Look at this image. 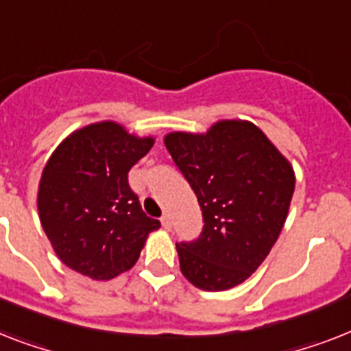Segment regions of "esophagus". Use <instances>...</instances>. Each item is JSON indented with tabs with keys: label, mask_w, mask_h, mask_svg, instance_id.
Listing matches in <instances>:
<instances>
[{
	"label": "esophagus",
	"mask_w": 351,
	"mask_h": 351,
	"mask_svg": "<svg viewBox=\"0 0 351 351\" xmlns=\"http://www.w3.org/2000/svg\"><path fill=\"white\" fill-rule=\"evenodd\" d=\"M160 221H162V225H164V229H167V230L171 229V216L167 215V213L164 216H162Z\"/></svg>",
	"instance_id": "1"
}]
</instances>
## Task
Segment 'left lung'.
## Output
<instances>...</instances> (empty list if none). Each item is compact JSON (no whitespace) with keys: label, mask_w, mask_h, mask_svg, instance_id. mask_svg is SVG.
I'll return each instance as SVG.
<instances>
[{"label":"left lung","mask_w":351,"mask_h":351,"mask_svg":"<svg viewBox=\"0 0 351 351\" xmlns=\"http://www.w3.org/2000/svg\"><path fill=\"white\" fill-rule=\"evenodd\" d=\"M164 144L195 191L202 236L176 245L184 278L207 292L234 289L269 256L289 216L295 173L254 122L216 121L204 133L171 131Z\"/></svg>","instance_id":"1"}]
</instances>
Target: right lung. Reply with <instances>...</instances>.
Masks as SVG:
<instances>
[{
  "label": "right lung",
  "instance_id": "add662e5",
  "mask_svg": "<svg viewBox=\"0 0 351 351\" xmlns=\"http://www.w3.org/2000/svg\"><path fill=\"white\" fill-rule=\"evenodd\" d=\"M155 144L115 121L64 136L43 167L37 213L53 252L68 269L110 281L136 263L147 236L160 229L142 210L128 173Z\"/></svg>",
  "mask_w": 351,
  "mask_h": 351
}]
</instances>
